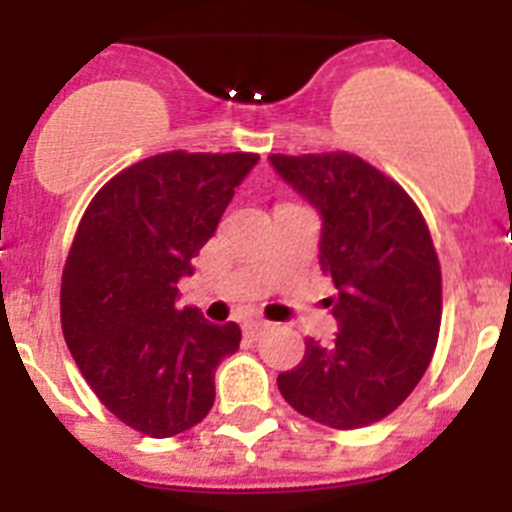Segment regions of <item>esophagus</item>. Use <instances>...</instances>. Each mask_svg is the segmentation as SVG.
<instances>
[{"mask_svg": "<svg viewBox=\"0 0 512 512\" xmlns=\"http://www.w3.org/2000/svg\"><path fill=\"white\" fill-rule=\"evenodd\" d=\"M269 328V323L266 320H251V323H246V333L248 336H259L261 330Z\"/></svg>", "mask_w": 512, "mask_h": 512, "instance_id": "esophagus-1", "label": "esophagus"}]
</instances>
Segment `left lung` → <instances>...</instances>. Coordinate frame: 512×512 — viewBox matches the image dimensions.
<instances>
[{"instance_id":"8db88e82","label":"left lung","mask_w":512,"mask_h":512,"mask_svg":"<svg viewBox=\"0 0 512 512\" xmlns=\"http://www.w3.org/2000/svg\"><path fill=\"white\" fill-rule=\"evenodd\" d=\"M284 182L323 215L320 266L333 277L338 333L312 338L277 384L328 428L351 431L408 400L441 330V266L418 205L390 176L346 151L269 156Z\"/></svg>"}]
</instances>
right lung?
<instances>
[{
  "instance_id": "1",
  "label": "right lung",
  "mask_w": 512,
  "mask_h": 512,
  "mask_svg": "<svg viewBox=\"0 0 512 512\" xmlns=\"http://www.w3.org/2000/svg\"><path fill=\"white\" fill-rule=\"evenodd\" d=\"M256 153L169 151L104 184L61 277V325L104 408L151 438L189 431L215 402V369L241 328L179 307V279L215 233Z\"/></svg>"
}]
</instances>
